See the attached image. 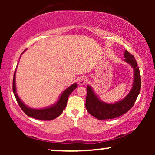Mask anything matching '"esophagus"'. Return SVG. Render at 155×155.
<instances>
[{"instance_id": "obj_1", "label": "esophagus", "mask_w": 155, "mask_h": 155, "mask_svg": "<svg viewBox=\"0 0 155 155\" xmlns=\"http://www.w3.org/2000/svg\"><path fill=\"white\" fill-rule=\"evenodd\" d=\"M87 82V79L84 76H82L78 79V84H80V85H83Z\"/></svg>"}]
</instances>
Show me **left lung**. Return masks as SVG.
<instances>
[{"label": "left lung", "mask_w": 155, "mask_h": 155, "mask_svg": "<svg viewBox=\"0 0 155 155\" xmlns=\"http://www.w3.org/2000/svg\"><path fill=\"white\" fill-rule=\"evenodd\" d=\"M124 61L131 65L134 72L132 89L125 98L113 104L106 103L100 100L93 91L92 87L87 85L85 107L89 114L97 119H111L126 113L133 107L140 92L141 78L136 60L134 56L126 50L124 52Z\"/></svg>", "instance_id": "8db88e82"}]
</instances>
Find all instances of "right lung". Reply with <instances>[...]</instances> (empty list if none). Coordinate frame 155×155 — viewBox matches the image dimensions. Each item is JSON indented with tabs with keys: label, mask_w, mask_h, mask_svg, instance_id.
Instances as JSON below:
<instances>
[{
	"label": "right lung",
	"mask_w": 155,
	"mask_h": 155,
	"mask_svg": "<svg viewBox=\"0 0 155 155\" xmlns=\"http://www.w3.org/2000/svg\"><path fill=\"white\" fill-rule=\"evenodd\" d=\"M25 51V50L22 53V54ZM15 74L16 70L14 73L13 81H12V91H13L14 95L15 97L16 100L18 101L19 106L25 114L29 117L36 118L38 120H51L58 117L63 113V111L65 109L67 105L68 99L70 94L73 92V91L78 87V84L74 83L71 84L69 87L61 93L58 100L56 103L48 107L43 108V109H32L25 105L22 101L20 99L17 94L16 90V84H15Z\"/></svg>",
	"instance_id": "add662e5"
}]
</instances>
